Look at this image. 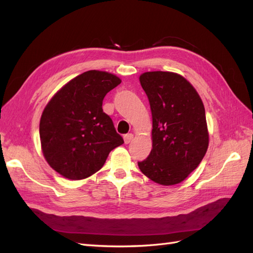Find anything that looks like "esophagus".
I'll return each mask as SVG.
<instances>
[{
  "mask_svg": "<svg viewBox=\"0 0 253 253\" xmlns=\"http://www.w3.org/2000/svg\"><path fill=\"white\" fill-rule=\"evenodd\" d=\"M132 138H133V134H132V133H127V134H125V136H124L125 143L128 144V143L130 142V141L132 140Z\"/></svg>",
  "mask_w": 253,
  "mask_h": 253,
  "instance_id": "esophagus-1",
  "label": "esophagus"
}]
</instances>
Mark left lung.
Masks as SVG:
<instances>
[{
    "mask_svg": "<svg viewBox=\"0 0 253 253\" xmlns=\"http://www.w3.org/2000/svg\"><path fill=\"white\" fill-rule=\"evenodd\" d=\"M139 80L150 102L153 144L138 166L158 184H178L197 168L208 149L203 101L195 88L177 73L145 72Z\"/></svg>",
    "mask_w": 253,
    "mask_h": 253,
    "instance_id": "obj_1",
    "label": "left lung"
}]
</instances>
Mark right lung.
Segmentation results:
<instances>
[{"label": "right lung", "mask_w": 253, "mask_h": 253, "mask_svg": "<svg viewBox=\"0 0 253 253\" xmlns=\"http://www.w3.org/2000/svg\"><path fill=\"white\" fill-rule=\"evenodd\" d=\"M121 82L114 74L90 70L70 81L45 107L40 122L42 151L64 178L90 177L124 143L102 110L103 98Z\"/></svg>", "instance_id": "right-lung-1"}]
</instances>
